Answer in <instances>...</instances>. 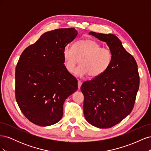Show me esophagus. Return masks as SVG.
Instances as JSON below:
<instances>
[{"label": "esophagus", "instance_id": "34e87169", "mask_svg": "<svg viewBox=\"0 0 151 151\" xmlns=\"http://www.w3.org/2000/svg\"><path fill=\"white\" fill-rule=\"evenodd\" d=\"M82 84H83V83H82V81H78V88H79V89L81 88V86Z\"/></svg>", "mask_w": 151, "mask_h": 151}]
</instances>
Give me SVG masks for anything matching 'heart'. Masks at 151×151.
<instances>
[{
	"label": "heart",
	"mask_w": 151,
	"mask_h": 151,
	"mask_svg": "<svg viewBox=\"0 0 151 151\" xmlns=\"http://www.w3.org/2000/svg\"><path fill=\"white\" fill-rule=\"evenodd\" d=\"M62 57L63 65L68 72L74 71L80 59L81 64L74 70L75 74L80 77L89 74L96 77L108 70L112 62L113 53L96 41L88 39L76 42L72 48L66 45L63 49Z\"/></svg>",
	"instance_id": "1"
}]
</instances>
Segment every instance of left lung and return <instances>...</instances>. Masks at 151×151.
<instances>
[{
    "instance_id": "8db88e82",
    "label": "left lung",
    "mask_w": 151,
    "mask_h": 151,
    "mask_svg": "<svg viewBox=\"0 0 151 151\" xmlns=\"http://www.w3.org/2000/svg\"><path fill=\"white\" fill-rule=\"evenodd\" d=\"M89 35L106 43L113 59L104 74L82 84L84 115L91 125L108 129L122 122L134 108L140 82L137 64L115 35L92 31Z\"/></svg>"
}]
</instances>
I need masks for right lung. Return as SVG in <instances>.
<instances>
[{
  "label": "right lung",
  "mask_w": 151,
  "mask_h": 151,
  "mask_svg": "<svg viewBox=\"0 0 151 151\" xmlns=\"http://www.w3.org/2000/svg\"><path fill=\"white\" fill-rule=\"evenodd\" d=\"M77 35L74 28L46 32L21 55L16 67V99L34 124L46 127L60 121L65 100L78 88L62 57L63 48Z\"/></svg>",
  "instance_id": "obj_1"
}]
</instances>
